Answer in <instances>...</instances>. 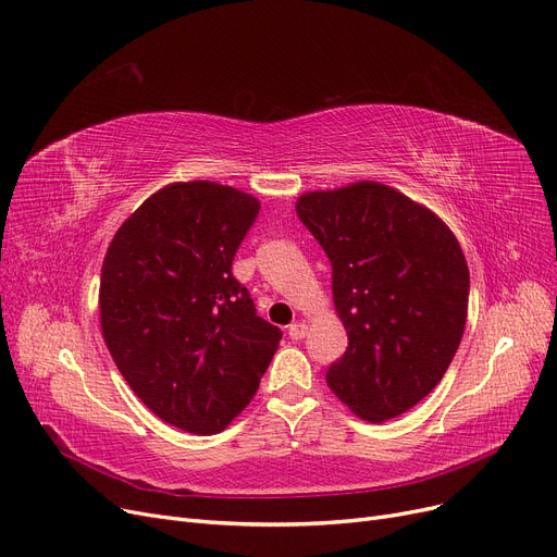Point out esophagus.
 Segmentation results:
<instances>
[{
    "instance_id": "1",
    "label": "esophagus",
    "mask_w": 557,
    "mask_h": 557,
    "mask_svg": "<svg viewBox=\"0 0 557 557\" xmlns=\"http://www.w3.org/2000/svg\"><path fill=\"white\" fill-rule=\"evenodd\" d=\"M305 334H307V323H294L292 327H288V336L296 338V342L305 338Z\"/></svg>"
}]
</instances>
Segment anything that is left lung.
Segmentation results:
<instances>
[{"instance_id":"8db88e82","label":"left lung","mask_w":557,"mask_h":557,"mask_svg":"<svg viewBox=\"0 0 557 557\" xmlns=\"http://www.w3.org/2000/svg\"><path fill=\"white\" fill-rule=\"evenodd\" d=\"M296 211L332 263L348 332L327 386L369 423L400 417L440 384L462 342V248L437 213L380 182L302 193Z\"/></svg>"}]
</instances>
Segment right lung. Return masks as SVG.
I'll return each mask as SVG.
<instances>
[{
	"label": "right lung",
	"mask_w": 557,
	"mask_h": 557,
	"mask_svg": "<svg viewBox=\"0 0 557 557\" xmlns=\"http://www.w3.org/2000/svg\"><path fill=\"white\" fill-rule=\"evenodd\" d=\"M259 207L215 182L168 184L120 225L104 255V344L132 392L184 432L225 430L280 346V327L257 317L232 275Z\"/></svg>",
	"instance_id": "1"
}]
</instances>
